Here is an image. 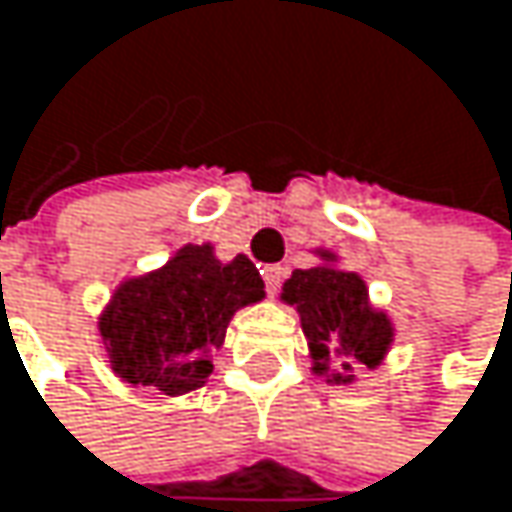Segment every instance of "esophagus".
I'll return each mask as SVG.
<instances>
[{"label":"esophagus","instance_id":"34e87169","mask_svg":"<svg viewBox=\"0 0 512 512\" xmlns=\"http://www.w3.org/2000/svg\"><path fill=\"white\" fill-rule=\"evenodd\" d=\"M262 277H265L268 295H277V292H280V283H283V277H286V268H280V265H265V268H262Z\"/></svg>","mask_w":512,"mask_h":512}]
</instances>
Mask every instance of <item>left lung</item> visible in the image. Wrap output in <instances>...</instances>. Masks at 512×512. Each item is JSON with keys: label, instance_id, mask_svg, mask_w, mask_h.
<instances>
[{"label": "left lung", "instance_id": "left-lung-1", "mask_svg": "<svg viewBox=\"0 0 512 512\" xmlns=\"http://www.w3.org/2000/svg\"><path fill=\"white\" fill-rule=\"evenodd\" d=\"M325 265L295 271L283 283V301L301 313V328L310 340L313 373L331 384H349L352 364L379 367L393 343L390 319L370 307L367 283L355 271L334 268V253L319 250ZM335 373H330V364Z\"/></svg>", "mask_w": 512, "mask_h": 512}]
</instances>
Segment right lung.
Returning <instances> with one entry per match:
<instances>
[{"instance_id": "add662e5", "label": "right lung", "mask_w": 512, "mask_h": 512, "mask_svg": "<svg viewBox=\"0 0 512 512\" xmlns=\"http://www.w3.org/2000/svg\"><path fill=\"white\" fill-rule=\"evenodd\" d=\"M265 298L247 256L220 262L211 244H184L163 268L125 280L98 328L116 376L181 396L211 376L229 319Z\"/></svg>"}]
</instances>
